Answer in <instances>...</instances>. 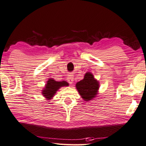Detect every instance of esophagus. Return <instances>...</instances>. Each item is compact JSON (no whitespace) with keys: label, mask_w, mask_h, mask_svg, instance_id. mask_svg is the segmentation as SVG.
Here are the masks:
<instances>
[{"label":"esophagus","mask_w":146,"mask_h":146,"mask_svg":"<svg viewBox=\"0 0 146 146\" xmlns=\"http://www.w3.org/2000/svg\"><path fill=\"white\" fill-rule=\"evenodd\" d=\"M67 81H68V82L69 84H72L74 82V78H73V76L72 75H70L68 76V78H67Z\"/></svg>","instance_id":"34e87169"}]
</instances>
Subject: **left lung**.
<instances>
[{"instance_id": "8db88e82", "label": "left lung", "mask_w": 146, "mask_h": 146, "mask_svg": "<svg viewBox=\"0 0 146 146\" xmlns=\"http://www.w3.org/2000/svg\"><path fill=\"white\" fill-rule=\"evenodd\" d=\"M76 86L82 98L87 101L96 97L99 89V83L90 72L86 73L84 79Z\"/></svg>"}]
</instances>
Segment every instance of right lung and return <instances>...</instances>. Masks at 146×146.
I'll list each match as a JSON object with an SVG mask.
<instances>
[{
  "mask_svg": "<svg viewBox=\"0 0 146 146\" xmlns=\"http://www.w3.org/2000/svg\"><path fill=\"white\" fill-rule=\"evenodd\" d=\"M68 86V84L66 82H56L54 80L49 79L46 84L45 89L43 90V96H45L46 98L50 99L52 98L56 91H57L60 87L62 86Z\"/></svg>",
  "mask_w": 146,
  "mask_h": 146,
  "instance_id": "1",
  "label": "right lung"
}]
</instances>
